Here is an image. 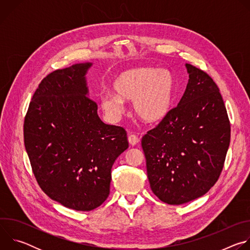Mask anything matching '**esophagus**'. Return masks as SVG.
Returning <instances> with one entry per match:
<instances>
[{"mask_svg":"<svg viewBox=\"0 0 250 250\" xmlns=\"http://www.w3.org/2000/svg\"><path fill=\"white\" fill-rule=\"evenodd\" d=\"M128 142H129V145H131L132 146H136L139 142V138L135 134H130L128 136Z\"/></svg>","mask_w":250,"mask_h":250,"instance_id":"34e87169","label":"esophagus"}]
</instances>
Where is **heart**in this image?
<instances>
[{
	"mask_svg": "<svg viewBox=\"0 0 250 250\" xmlns=\"http://www.w3.org/2000/svg\"><path fill=\"white\" fill-rule=\"evenodd\" d=\"M112 94L99 97L104 113L117 120L124 109L123 102L132 101V111L146 123L162 121L171 111L175 78L168 69L138 67L123 71L112 82Z\"/></svg>",
	"mask_w": 250,
	"mask_h": 250,
	"instance_id": "obj_1",
	"label": "heart"
}]
</instances>
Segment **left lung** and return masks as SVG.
<instances>
[{
	"label": "left lung",
	"instance_id": "1",
	"mask_svg": "<svg viewBox=\"0 0 250 250\" xmlns=\"http://www.w3.org/2000/svg\"><path fill=\"white\" fill-rule=\"evenodd\" d=\"M188 84L179 104L141 139L150 188L169 205L205 195L218 181L230 125L217 84L186 64Z\"/></svg>",
	"mask_w": 250,
	"mask_h": 250
}]
</instances>
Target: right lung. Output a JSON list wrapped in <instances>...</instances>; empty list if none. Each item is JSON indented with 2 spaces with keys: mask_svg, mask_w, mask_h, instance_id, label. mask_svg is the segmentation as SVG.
I'll list each match as a JSON object with an SVG mask.
<instances>
[{
  "mask_svg": "<svg viewBox=\"0 0 250 250\" xmlns=\"http://www.w3.org/2000/svg\"><path fill=\"white\" fill-rule=\"evenodd\" d=\"M92 65L78 63L47 75L23 124L25 150L40 187L76 210H92L106 200L112 166L128 147L125 128L103 123L88 97Z\"/></svg>",
  "mask_w": 250,
  "mask_h": 250,
  "instance_id": "1",
  "label": "right lung"
}]
</instances>
